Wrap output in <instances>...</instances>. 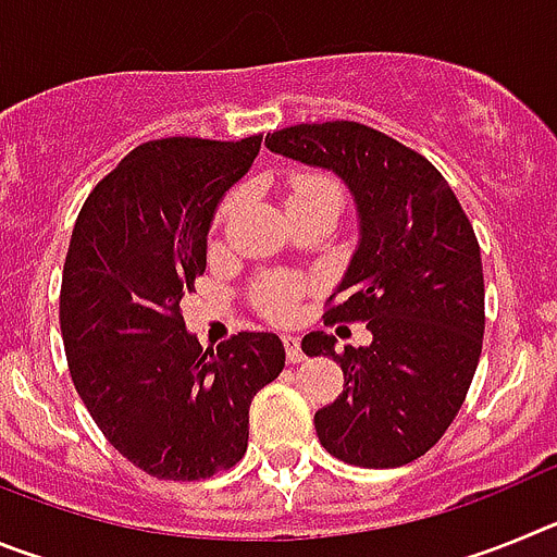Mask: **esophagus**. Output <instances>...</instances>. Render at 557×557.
I'll return each instance as SVG.
<instances>
[{"instance_id":"obj_1","label":"esophagus","mask_w":557,"mask_h":557,"mask_svg":"<svg viewBox=\"0 0 557 557\" xmlns=\"http://www.w3.org/2000/svg\"><path fill=\"white\" fill-rule=\"evenodd\" d=\"M282 343H284V351H287V362H301L304 359V351H301V339L295 337V334H284L282 337Z\"/></svg>"}]
</instances>
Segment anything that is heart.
I'll return each instance as SVG.
<instances>
[{"mask_svg": "<svg viewBox=\"0 0 557 557\" xmlns=\"http://www.w3.org/2000/svg\"><path fill=\"white\" fill-rule=\"evenodd\" d=\"M239 195H231L223 200L218 211V220H225L234 211ZM307 200H329V203L339 206L343 200V189H339L337 181L332 175H323V172H301L295 175L293 184H289V206L293 203H307ZM304 284L298 278H270V282L259 284L256 287V307L262 309L268 318L273 321H284L289 318L301 298Z\"/></svg>", "mask_w": 557, "mask_h": 557, "instance_id": "b5f03b06", "label": "heart"}]
</instances>
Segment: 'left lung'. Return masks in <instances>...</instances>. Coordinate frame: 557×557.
<instances>
[{
  "label": "left lung",
  "mask_w": 557,
  "mask_h": 557,
  "mask_svg": "<svg viewBox=\"0 0 557 557\" xmlns=\"http://www.w3.org/2000/svg\"><path fill=\"white\" fill-rule=\"evenodd\" d=\"M278 156L323 166L357 203L359 245L329 298L326 323H368L371 343L334 351L309 332V357H332L346 387L314 412L337 460L396 469L444 437L474 379L485 332L482 259L460 200L421 152L359 122L268 133Z\"/></svg>",
  "instance_id": "left-lung-1"
}]
</instances>
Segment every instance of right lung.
I'll return each mask as SVG.
<instances>
[{
	"label": "right lung",
	"mask_w": 557,
	"mask_h": 557,
	"mask_svg": "<svg viewBox=\"0 0 557 557\" xmlns=\"http://www.w3.org/2000/svg\"><path fill=\"white\" fill-rule=\"evenodd\" d=\"M262 136L145 141L77 214L61 284L72 382L108 444L159 480H206L248 449L250 401L284 368L282 339L239 332L203 348L181 301L206 236Z\"/></svg>",
	"instance_id": "obj_1"
}]
</instances>
